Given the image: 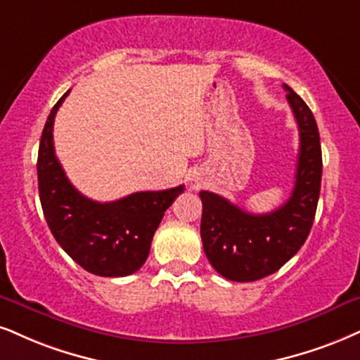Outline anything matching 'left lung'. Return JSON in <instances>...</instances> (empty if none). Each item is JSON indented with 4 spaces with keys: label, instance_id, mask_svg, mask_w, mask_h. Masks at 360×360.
Listing matches in <instances>:
<instances>
[{
    "label": "left lung",
    "instance_id": "1",
    "mask_svg": "<svg viewBox=\"0 0 360 360\" xmlns=\"http://www.w3.org/2000/svg\"><path fill=\"white\" fill-rule=\"evenodd\" d=\"M299 125L295 185L288 200L270 214L254 215L220 195L202 190L200 235L207 259L221 277L254 282L277 272L307 240L322 180L319 128L305 101L283 85Z\"/></svg>",
    "mask_w": 360,
    "mask_h": 360
}]
</instances>
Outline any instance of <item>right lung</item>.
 Returning a JSON list of instances; mask_svg holds the SVG:
<instances>
[{
	"mask_svg": "<svg viewBox=\"0 0 360 360\" xmlns=\"http://www.w3.org/2000/svg\"><path fill=\"white\" fill-rule=\"evenodd\" d=\"M68 93L51 108L39 140L37 170L44 219L78 265L100 277H125L145 264L163 214L185 187L136 192L105 203L79 193L66 179L53 145L55 115Z\"/></svg>",
	"mask_w": 360,
	"mask_h": 360,
	"instance_id": "obj_1",
	"label": "right lung"
}]
</instances>
